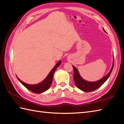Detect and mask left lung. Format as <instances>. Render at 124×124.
Wrapping results in <instances>:
<instances>
[{
  "mask_svg": "<svg viewBox=\"0 0 124 124\" xmlns=\"http://www.w3.org/2000/svg\"><path fill=\"white\" fill-rule=\"evenodd\" d=\"M104 30L105 31V30ZM113 66H113L112 67V69L110 70V71H109V73L107 74V75L104 77L103 78L100 79V80L94 81V82H89V81L84 80V79L81 78V77L80 76V74H79L77 69L75 67L73 66V68L74 70L73 79L74 83H75L77 87L79 88L80 90L84 91V92H91V91H94L100 87V86L102 85V84H103L105 81H106L107 80V79L108 78V77L110 76L112 71Z\"/></svg>",
  "mask_w": 124,
  "mask_h": 124,
  "instance_id": "obj_1",
  "label": "left lung"
}]
</instances>
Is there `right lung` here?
<instances>
[{
    "label": "right lung",
    "mask_w": 124,
    "mask_h": 124,
    "mask_svg": "<svg viewBox=\"0 0 124 124\" xmlns=\"http://www.w3.org/2000/svg\"><path fill=\"white\" fill-rule=\"evenodd\" d=\"M62 62L59 61L57 64L55 65V66L53 67V69L51 70L50 73L48 74L47 77L40 84H36V85H29L27 84L24 82H23L22 80H20L18 77L17 78L20 82L24 85L26 88H27L28 90L32 91L34 93H40L43 92H45L46 90H47L51 85V84L52 83L53 76L54 72H55V70L57 69V67L59 66V65L61 64Z\"/></svg>",
    "instance_id": "add662e5"
}]
</instances>
